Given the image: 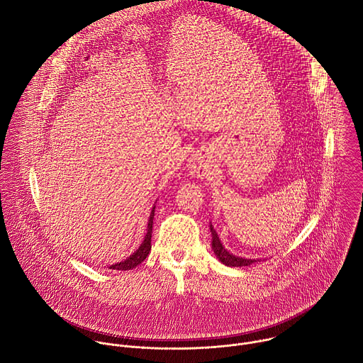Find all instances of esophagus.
I'll use <instances>...</instances> for the list:
<instances>
[{"label": "esophagus", "instance_id": "esophagus-1", "mask_svg": "<svg viewBox=\"0 0 363 363\" xmlns=\"http://www.w3.org/2000/svg\"><path fill=\"white\" fill-rule=\"evenodd\" d=\"M189 169L192 175L196 178H205L208 175V165H206V161L202 158H194L189 162Z\"/></svg>", "mask_w": 363, "mask_h": 363}]
</instances>
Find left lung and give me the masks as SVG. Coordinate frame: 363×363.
Segmentation results:
<instances>
[{"instance_id":"1","label":"left lung","mask_w":363,"mask_h":363,"mask_svg":"<svg viewBox=\"0 0 363 363\" xmlns=\"http://www.w3.org/2000/svg\"><path fill=\"white\" fill-rule=\"evenodd\" d=\"M211 232H212V249L215 252V255L218 256V259L226 264V266H230V267H240V266H250L253 263H256L257 260H252V259H242V257H236L233 255H230L220 243L219 240V236L216 233V230L212 228L211 225Z\"/></svg>"}]
</instances>
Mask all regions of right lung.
<instances>
[{
  "label": "right lung",
  "instance_id": "right-lung-1",
  "mask_svg": "<svg viewBox=\"0 0 363 363\" xmlns=\"http://www.w3.org/2000/svg\"><path fill=\"white\" fill-rule=\"evenodd\" d=\"M154 209L151 211V215H150V220H148V230H147V235H145V239L144 242L141 243V246L137 249L135 253H133L128 259H125L124 262H120L117 264H113L110 266L111 270H131L134 267H137L138 264H141L145 257L148 256L150 250H151V233H152V219H154Z\"/></svg>",
  "mask_w": 363,
  "mask_h": 363
}]
</instances>
